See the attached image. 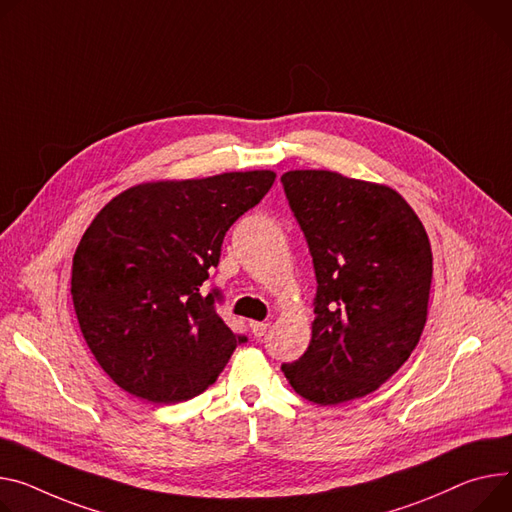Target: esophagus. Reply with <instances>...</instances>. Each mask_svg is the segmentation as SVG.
<instances>
[{"instance_id":"1","label":"esophagus","mask_w":512,"mask_h":512,"mask_svg":"<svg viewBox=\"0 0 512 512\" xmlns=\"http://www.w3.org/2000/svg\"><path fill=\"white\" fill-rule=\"evenodd\" d=\"M250 330H252V334L256 338H262L266 334V330H268V324H264V322H250Z\"/></svg>"}]
</instances>
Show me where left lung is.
Returning <instances> with one entry per match:
<instances>
[{"label":"left lung","instance_id":"8db88e82","mask_svg":"<svg viewBox=\"0 0 512 512\" xmlns=\"http://www.w3.org/2000/svg\"><path fill=\"white\" fill-rule=\"evenodd\" d=\"M281 182L318 281L309 346L281 369L309 402L363 398L408 361L424 330L428 235L389 186L328 170H293Z\"/></svg>","mask_w":512,"mask_h":512}]
</instances>
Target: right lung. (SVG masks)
Returning a JSON list of instances; mask_svg holds the SVG:
<instances>
[{
	"mask_svg": "<svg viewBox=\"0 0 512 512\" xmlns=\"http://www.w3.org/2000/svg\"><path fill=\"white\" fill-rule=\"evenodd\" d=\"M277 174L227 172L147 182L96 215L75 250L71 297L98 365L121 389L153 404L199 396L238 344L205 291L227 229L256 207Z\"/></svg>",
	"mask_w": 512,
	"mask_h": 512,
	"instance_id": "add662e5",
	"label": "right lung"
}]
</instances>
